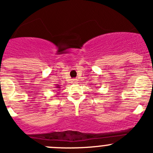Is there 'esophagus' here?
I'll return each mask as SVG.
<instances>
[{
	"mask_svg": "<svg viewBox=\"0 0 153 153\" xmlns=\"http://www.w3.org/2000/svg\"><path fill=\"white\" fill-rule=\"evenodd\" d=\"M73 82H77V79H73Z\"/></svg>",
	"mask_w": 153,
	"mask_h": 153,
	"instance_id": "1",
	"label": "esophagus"
}]
</instances>
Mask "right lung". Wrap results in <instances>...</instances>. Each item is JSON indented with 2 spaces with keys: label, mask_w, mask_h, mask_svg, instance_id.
Masks as SVG:
<instances>
[{
  "label": "right lung",
  "mask_w": 153,
  "mask_h": 153,
  "mask_svg": "<svg viewBox=\"0 0 153 153\" xmlns=\"http://www.w3.org/2000/svg\"><path fill=\"white\" fill-rule=\"evenodd\" d=\"M56 86H55V87H56V88H55V89H56V90H59V89H60V88H61L60 85H58V84H56Z\"/></svg>",
  "instance_id": "right-lung-1"
}]
</instances>
